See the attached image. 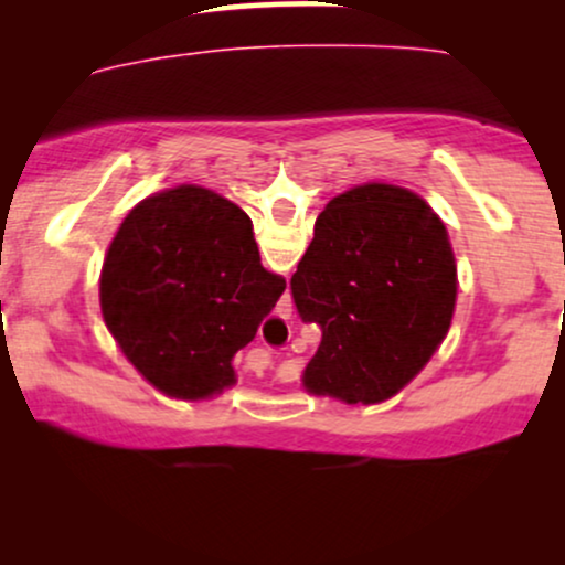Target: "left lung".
<instances>
[{"mask_svg":"<svg viewBox=\"0 0 565 565\" xmlns=\"http://www.w3.org/2000/svg\"><path fill=\"white\" fill-rule=\"evenodd\" d=\"M457 287L449 231L419 193L374 180L334 196L291 276L302 321L321 327L305 393L393 398L449 334Z\"/></svg>","mask_w":565,"mask_h":565,"instance_id":"1","label":"left lung"}]
</instances>
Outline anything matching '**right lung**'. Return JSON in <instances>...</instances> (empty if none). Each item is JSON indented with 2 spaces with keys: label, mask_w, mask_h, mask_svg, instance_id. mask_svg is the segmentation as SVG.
Returning a JSON list of instances; mask_svg holds the SVG:
<instances>
[{
  "label": "right lung",
  "mask_w": 565,
  "mask_h": 565,
  "mask_svg": "<svg viewBox=\"0 0 565 565\" xmlns=\"http://www.w3.org/2000/svg\"><path fill=\"white\" fill-rule=\"evenodd\" d=\"M287 278L263 268L252 220L204 185L151 193L121 220L100 270V313L127 361L161 393L215 398Z\"/></svg>",
  "instance_id": "right-lung-1"
}]
</instances>
